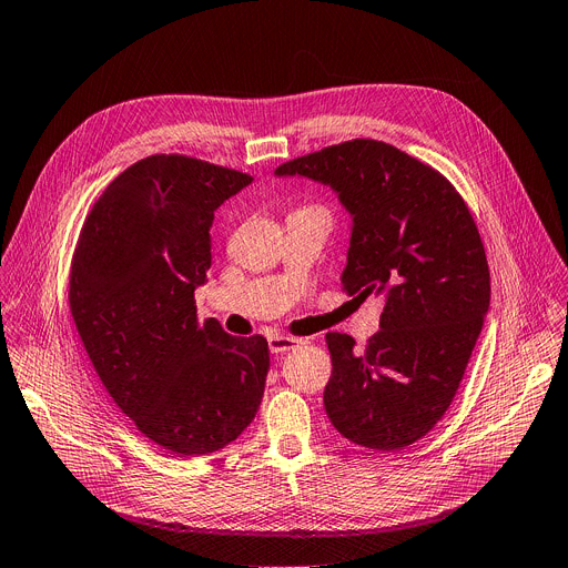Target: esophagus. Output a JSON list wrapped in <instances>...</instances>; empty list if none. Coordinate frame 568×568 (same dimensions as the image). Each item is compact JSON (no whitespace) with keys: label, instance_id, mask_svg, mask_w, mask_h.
I'll list each match as a JSON object with an SVG mask.
<instances>
[{"label":"esophagus","instance_id":"34e87169","mask_svg":"<svg viewBox=\"0 0 568 568\" xmlns=\"http://www.w3.org/2000/svg\"><path fill=\"white\" fill-rule=\"evenodd\" d=\"M267 344H270V351H273V354H284V351H291V348L298 346L301 339L291 337V335H270Z\"/></svg>","mask_w":568,"mask_h":568}]
</instances>
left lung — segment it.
I'll use <instances>...</instances> for the list:
<instances>
[{"mask_svg": "<svg viewBox=\"0 0 568 568\" xmlns=\"http://www.w3.org/2000/svg\"><path fill=\"white\" fill-rule=\"evenodd\" d=\"M277 175L328 184L354 217L342 288L384 298L382 331L328 333L323 404L348 442L412 446L460 386L490 307V270L471 212L432 166L384 141L356 139L286 161Z\"/></svg>", "mask_w": 568, "mask_h": 568, "instance_id": "8db88e82", "label": "left lung"}]
</instances>
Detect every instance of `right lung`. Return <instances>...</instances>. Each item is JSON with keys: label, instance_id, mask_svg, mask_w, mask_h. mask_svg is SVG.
Masks as SVG:
<instances>
[{"label": "right lung", "instance_id": "1", "mask_svg": "<svg viewBox=\"0 0 568 568\" xmlns=\"http://www.w3.org/2000/svg\"><path fill=\"white\" fill-rule=\"evenodd\" d=\"M252 175L184 154H152L103 189L80 229L69 305L108 395L143 435L178 457L242 435L263 399V335L199 321L210 226Z\"/></svg>", "mask_w": 568, "mask_h": 568}]
</instances>
